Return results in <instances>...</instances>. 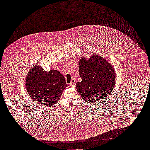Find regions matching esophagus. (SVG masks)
<instances>
[{"mask_svg": "<svg viewBox=\"0 0 150 150\" xmlns=\"http://www.w3.org/2000/svg\"><path fill=\"white\" fill-rule=\"evenodd\" d=\"M76 80L74 78H73V79H71V83L69 84H70L71 86H73V85H74L76 84Z\"/></svg>", "mask_w": 150, "mask_h": 150, "instance_id": "34e87169", "label": "esophagus"}]
</instances>
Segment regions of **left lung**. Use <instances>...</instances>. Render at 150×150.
I'll return each instance as SVG.
<instances>
[{
  "label": "left lung",
  "instance_id": "obj_1",
  "mask_svg": "<svg viewBox=\"0 0 150 150\" xmlns=\"http://www.w3.org/2000/svg\"><path fill=\"white\" fill-rule=\"evenodd\" d=\"M79 74L82 81L77 83L76 89L87 103L102 101L115 87L114 68L98 54H94L88 60L81 59Z\"/></svg>",
  "mask_w": 150,
  "mask_h": 150
}]
</instances>
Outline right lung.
<instances>
[{
    "instance_id": "add662e5",
    "label": "right lung",
    "mask_w": 150,
    "mask_h": 150,
    "mask_svg": "<svg viewBox=\"0 0 150 150\" xmlns=\"http://www.w3.org/2000/svg\"><path fill=\"white\" fill-rule=\"evenodd\" d=\"M25 82L30 97L45 106L56 104L67 86L64 76L59 71H46L38 65L29 72Z\"/></svg>"
}]
</instances>
